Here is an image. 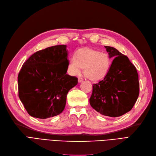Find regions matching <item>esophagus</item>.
<instances>
[{
    "mask_svg": "<svg viewBox=\"0 0 156 156\" xmlns=\"http://www.w3.org/2000/svg\"><path fill=\"white\" fill-rule=\"evenodd\" d=\"M83 78H82V77H78V82H83Z\"/></svg>",
    "mask_w": 156,
    "mask_h": 156,
    "instance_id": "34e87169",
    "label": "esophagus"
}]
</instances>
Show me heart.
<instances>
[{
    "label": "heart",
    "instance_id": "1",
    "mask_svg": "<svg viewBox=\"0 0 156 156\" xmlns=\"http://www.w3.org/2000/svg\"><path fill=\"white\" fill-rule=\"evenodd\" d=\"M112 65V60L107 53L91 48L80 49L76 58L69 59L68 67L73 74H79L84 69V74L91 80H99L107 76Z\"/></svg>",
    "mask_w": 156,
    "mask_h": 156
}]
</instances>
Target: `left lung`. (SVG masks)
Instances as JSON below:
<instances>
[{"instance_id": "8db88e82", "label": "left lung", "mask_w": 156, "mask_h": 156, "mask_svg": "<svg viewBox=\"0 0 156 156\" xmlns=\"http://www.w3.org/2000/svg\"><path fill=\"white\" fill-rule=\"evenodd\" d=\"M113 60L107 76L93 85L90 104L100 114L120 117L132 109L139 94L137 69L128 58L116 48L104 46Z\"/></svg>"}]
</instances>
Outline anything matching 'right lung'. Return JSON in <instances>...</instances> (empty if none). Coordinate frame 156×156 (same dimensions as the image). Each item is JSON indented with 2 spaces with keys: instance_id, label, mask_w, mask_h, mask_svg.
I'll return each instance as SVG.
<instances>
[{
  "instance_id": "right-lung-1",
  "label": "right lung",
  "mask_w": 156,
  "mask_h": 156,
  "mask_svg": "<svg viewBox=\"0 0 156 156\" xmlns=\"http://www.w3.org/2000/svg\"><path fill=\"white\" fill-rule=\"evenodd\" d=\"M66 45L41 50L25 62L18 74L19 97L28 113L45 119L61 113L78 78L67 74Z\"/></svg>"
}]
</instances>
